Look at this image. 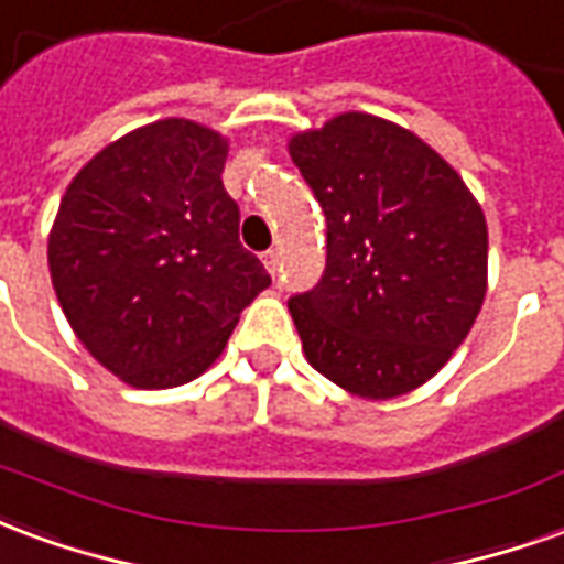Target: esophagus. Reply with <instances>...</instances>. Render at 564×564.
Segmentation results:
<instances>
[{
    "mask_svg": "<svg viewBox=\"0 0 564 564\" xmlns=\"http://www.w3.org/2000/svg\"><path fill=\"white\" fill-rule=\"evenodd\" d=\"M262 265L269 274H278V265H281V257H278V250H269V253H262Z\"/></svg>",
    "mask_w": 564,
    "mask_h": 564,
    "instance_id": "1",
    "label": "esophagus"
}]
</instances>
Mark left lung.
<instances>
[{"label":"left lung","mask_w":564,"mask_h":564,"mask_svg":"<svg viewBox=\"0 0 564 564\" xmlns=\"http://www.w3.org/2000/svg\"><path fill=\"white\" fill-rule=\"evenodd\" d=\"M286 148L326 214V271L290 299L307 362L368 402L414 392L484 307L480 202L435 148L366 111L295 132Z\"/></svg>","instance_id":"1"}]
</instances>
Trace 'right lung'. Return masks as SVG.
I'll use <instances>...</instances> for the list:
<instances>
[{
  "mask_svg": "<svg viewBox=\"0 0 564 564\" xmlns=\"http://www.w3.org/2000/svg\"><path fill=\"white\" fill-rule=\"evenodd\" d=\"M229 139L165 117L80 169L47 235V269L87 354L135 390L208 371L271 278L238 241Z\"/></svg>",
  "mask_w": 564,
  "mask_h": 564,
  "instance_id": "add662e5",
  "label": "right lung"
}]
</instances>
